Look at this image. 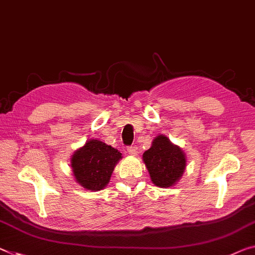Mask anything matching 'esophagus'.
Segmentation results:
<instances>
[{
    "instance_id": "34e87169",
    "label": "esophagus",
    "mask_w": 255,
    "mask_h": 255,
    "mask_svg": "<svg viewBox=\"0 0 255 255\" xmlns=\"http://www.w3.org/2000/svg\"><path fill=\"white\" fill-rule=\"evenodd\" d=\"M128 154L132 155V156H135V155L139 152L138 147H136V146H130V147H128Z\"/></svg>"
}]
</instances>
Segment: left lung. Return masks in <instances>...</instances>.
I'll use <instances>...</instances> for the list:
<instances>
[{
    "label": "left lung",
    "mask_w": 255,
    "mask_h": 255,
    "mask_svg": "<svg viewBox=\"0 0 255 255\" xmlns=\"http://www.w3.org/2000/svg\"><path fill=\"white\" fill-rule=\"evenodd\" d=\"M142 158L151 181L162 188L173 186L186 168L183 151L165 135H158L152 141L151 147L143 152Z\"/></svg>",
    "instance_id": "8db88e82"
}]
</instances>
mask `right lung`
I'll return each instance as SVG.
<instances>
[{
  "label": "right lung",
  "mask_w": 255,
  "mask_h": 255,
  "mask_svg": "<svg viewBox=\"0 0 255 255\" xmlns=\"http://www.w3.org/2000/svg\"><path fill=\"white\" fill-rule=\"evenodd\" d=\"M122 154L101 141L89 140L72 157L76 181L89 190H101L109 182L116 163Z\"/></svg>",
  "instance_id": "right-lung-1"
}]
</instances>
